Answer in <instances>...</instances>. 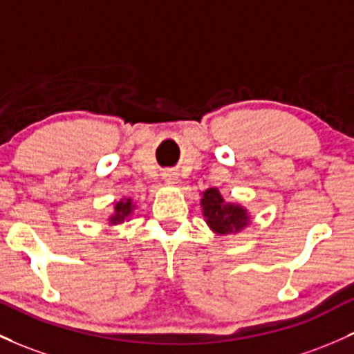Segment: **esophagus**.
I'll list each match as a JSON object with an SVG mask.
<instances>
[{
    "label": "esophagus",
    "mask_w": 354,
    "mask_h": 354,
    "mask_svg": "<svg viewBox=\"0 0 354 354\" xmlns=\"http://www.w3.org/2000/svg\"><path fill=\"white\" fill-rule=\"evenodd\" d=\"M162 180H165L166 185H176L178 183V176H176V173H173V171H166V173L162 174Z\"/></svg>",
    "instance_id": "esophagus-1"
}]
</instances>
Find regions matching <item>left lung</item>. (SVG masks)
Instances as JSON below:
<instances>
[{
    "label": "left lung",
    "instance_id": "8db88e82",
    "mask_svg": "<svg viewBox=\"0 0 354 354\" xmlns=\"http://www.w3.org/2000/svg\"><path fill=\"white\" fill-rule=\"evenodd\" d=\"M201 213L209 230L216 235H235L250 225L252 216L245 207L234 201H225L218 188L201 192Z\"/></svg>",
    "mask_w": 354,
    "mask_h": 354
}]
</instances>
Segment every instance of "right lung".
Masks as SVG:
<instances>
[{
	"label": "right lung",
	"mask_w": 354,
	"mask_h": 354,
	"mask_svg": "<svg viewBox=\"0 0 354 354\" xmlns=\"http://www.w3.org/2000/svg\"><path fill=\"white\" fill-rule=\"evenodd\" d=\"M136 208H138V205H136L133 198H120L119 201L114 203V212L107 216V225L109 227H119L124 221H129L131 216L134 215Z\"/></svg>",
	"instance_id": "add662e5"
}]
</instances>
